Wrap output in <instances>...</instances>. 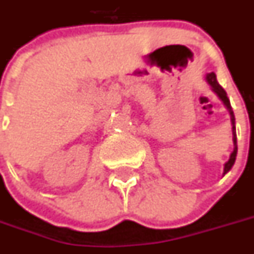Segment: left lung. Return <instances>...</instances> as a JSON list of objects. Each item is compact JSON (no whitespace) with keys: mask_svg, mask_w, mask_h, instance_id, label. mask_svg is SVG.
<instances>
[{"mask_svg":"<svg viewBox=\"0 0 254 254\" xmlns=\"http://www.w3.org/2000/svg\"><path fill=\"white\" fill-rule=\"evenodd\" d=\"M205 81H207L208 84L211 86V90L213 91L214 94L220 97V100L224 103L225 108H226L227 112H229V114H230L231 126H233L234 150H233V153L230 154V158H229V160H227L224 166V175H226V173L229 172L231 168H233L234 163H235V159H236V154H238V142H236V129H235V116H234L233 108H231L230 100H229V97H227L226 91H225L224 88L220 86V83L217 82V78H216V74H214V73H208L207 77H205Z\"/></svg>","mask_w":254,"mask_h":254,"instance_id":"1","label":"left lung"}]
</instances>
